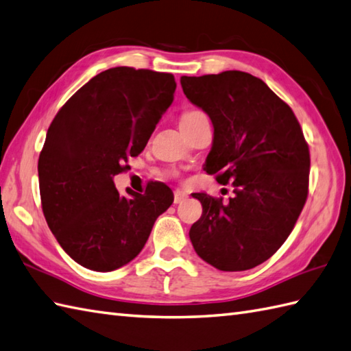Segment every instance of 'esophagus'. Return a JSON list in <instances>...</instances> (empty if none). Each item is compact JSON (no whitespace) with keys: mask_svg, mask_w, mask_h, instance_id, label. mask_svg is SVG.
<instances>
[{"mask_svg":"<svg viewBox=\"0 0 351 351\" xmlns=\"http://www.w3.org/2000/svg\"><path fill=\"white\" fill-rule=\"evenodd\" d=\"M186 198H188V193L183 192V191H176L174 192V204H180V202L186 201Z\"/></svg>","mask_w":351,"mask_h":351,"instance_id":"34e87169","label":"esophagus"}]
</instances>
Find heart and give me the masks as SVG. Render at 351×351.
<instances>
[{
    "instance_id": "b5f03b06",
    "label": "heart",
    "mask_w": 351,
    "mask_h": 351,
    "mask_svg": "<svg viewBox=\"0 0 351 351\" xmlns=\"http://www.w3.org/2000/svg\"><path fill=\"white\" fill-rule=\"evenodd\" d=\"M202 117H206V114L199 111V110H191V111H186L182 119H180V124H188V123H192V121H197L199 119H202Z\"/></svg>"
}]
</instances>
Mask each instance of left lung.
I'll return each instance as SVG.
<instances>
[{
    "label": "left lung",
    "instance_id": "8db88e82",
    "mask_svg": "<svg viewBox=\"0 0 351 351\" xmlns=\"http://www.w3.org/2000/svg\"><path fill=\"white\" fill-rule=\"evenodd\" d=\"M182 88L213 123L206 171L234 195L193 193L202 215L189 237L195 252L223 271L269 260L293 231L309 186V147L291 108L260 77L240 70L182 76Z\"/></svg>",
    "mask_w": 351,
    "mask_h": 351
}]
</instances>
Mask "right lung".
Instances as JSON below:
<instances>
[{
	"label": "right lung",
	"mask_w": 351,
	"mask_h": 351,
	"mask_svg": "<svg viewBox=\"0 0 351 351\" xmlns=\"http://www.w3.org/2000/svg\"><path fill=\"white\" fill-rule=\"evenodd\" d=\"M176 80L149 69L112 67L77 90L53 117L38 156L45 219L77 264L111 271L141 252L154 221L173 204L167 184L121 197L112 177L144 150L173 104Z\"/></svg>",
	"instance_id": "add662e5"
}]
</instances>
